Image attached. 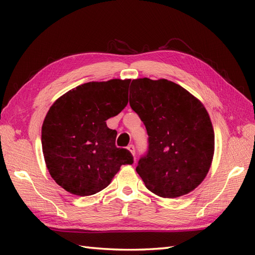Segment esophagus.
<instances>
[{
	"mask_svg": "<svg viewBox=\"0 0 255 255\" xmlns=\"http://www.w3.org/2000/svg\"><path fill=\"white\" fill-rule=\"evenodd\" d=\"M128 150L130 151V152L134 155V153H136V148H134V145L133 144H129L128 145Z\"/></svg>",
	"mask_w": 255,
	"mask_h": 255,
	"instance_id": "1",
	"label": "esophagus"
}]
</instances>
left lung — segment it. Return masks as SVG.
Wrapping results in <instances>:
<instances>
[{"label": "left lung", "instance_id": "obj_1", "mask_svg": "<svg viewBox=\"0 0 255 255\" xmlns=\"http://www.w3.org/2000/svg\"><path fill=\"white\" fill-rule=\"evenodd\" d=\"M129 104L148 133V150L136 169L145 186L165 198L192 192L214 155V129L204 105L174 82L148 78L132 80Z\"/></svg>", "mask_w": 255, "mask_h": 255}]
</instances>
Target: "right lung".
I'll return each mask as SVG.
<instances>
[{
  "instance_id": "add662e5",
  "label": "right lung",
  "mask_w": 255,
  "mask_h": 255,
  "mask_svg": "<svg viewBox=\"0 0 255 255\" xmlns=\"http://www.w3.org/2000/svg\"><path fill=\"white\" fill-rule=\"evenodd\" d=\"M130 80L79 85L58 99L41 129L45 161L51 177L67 192L90 196L110 185L124 164H132L130 151L117 148V131L106 121L128 103Z\"/></svg>"
}]
</instances>
